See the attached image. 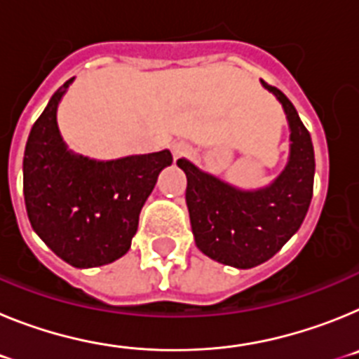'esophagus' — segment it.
Returning a JSON list of instances; mask_svg holds the SVG:
<instances>
[{"instance_id":"34e87169","label":"esophagus","mask_w":359,"mask_h":359,"mask_svg":"<svg viewBox=\"0 0 359 359\" xmlns=\"http://www.w3.org/2000/svg\"><path fill=\"white\" fill-rule=\"evenodd\" d=\"M187 144H183V142H177V144H174L172 145V154H174V158H180V156H183V154H185L187 152Z\"/></svg>"}]
</instances>
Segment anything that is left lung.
<instances>
[{"mask_svg":"<svg viewBox=\"0 0 359 359\" xmlns=\"http://www.w3.org/2000/svg\"><path fill=\"white\" fill-rule=\"evenodd\" d=\"M262 86L278 98L291 129L290 161L271 185L239 190L189 160H177V167L187 174L185 198L198 248L221 264L241 269L271 259L297 233L315 182L309 131L286 95L264 81Z\"/></svg>","mask_w":359,"mask_h":359,"instance_id":"obj_1","label":"left lung"}]
</instances>
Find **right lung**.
I'll list each match as a JSON object with an SVG mask.
<instances>
[{
	"label": "right lung",
	"mask_w": 359,
	"mask_h": 359,
	"mask_svg": "<svg viewBox=\"0 0 359 359\" xmlns=\"http://www.w3.org/2000/svg\"><path fill=\"white\" fill-rule=\"evenodd\" d=\"M73 79L50 98L32 126L23 158L30 224L44 244L75 268L109 264L131 248L145 199L170 151L97 161L66 149L57 106Z\"/></svg>",
	"instance_id": "right-lung-1"
}]
</instances>
